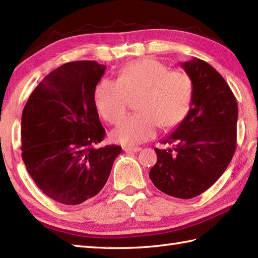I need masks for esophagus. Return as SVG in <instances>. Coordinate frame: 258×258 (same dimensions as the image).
Returning <instances> with one entry per match:
<instances>
[{
	"label": "esophagus",
	"instance_id": "obj_1",
	"mask_svg": "<svg viewBox=\"0 0 258 258\" xmlns=\"http://www.w3.org/2000/svg\"><path fill=\"white\" fill-rule=\"evenodd\" d=\"M126 153H136L141 151V147L138 146H125L123 149Z\"/></svg>",
	"mask_w": 258,
	"mask_h": 258
}]
</instances>
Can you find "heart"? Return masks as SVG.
<instances>
[{"label":"heart","mask_w":258,"mask_h":258,"mask_svg":"<svg viewBox=\"0 0 258 258\" xmlns=\"http://www.w3.org/2000/svg\"><path fill=\"white\" fill-rule=\"evenodd\" d=\"M139 94L135 108L112 132V139L123 145H138L154 138L158 126H176L189 112L193 83L182 70H168L154 58H141L120 69L117 81L103 79L94 92L98 114L107 123L124 117L128 96Z\"/></svg>","instance_id":"b5f03b06"}]
</instances>
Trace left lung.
<instances>
[{
    "mask_svg": "<svg viewBox=\"0 0 258 258\" xmlns=\"http://www.w3.org/2000/svg\"><path fill=\"white\" fill-rule=\"evenodd\" d=\"M180 67L193 83L189 112L155 149L150 178L163 193L188 200L204 193L225 172L236 150L237 102L223 76L197 57Z\"/></svg>",
    "mask_w": 258,
    "mask_h": 258,
    "instance_id": "8db88e82",
    "label": "left lung"
}]
</instances>
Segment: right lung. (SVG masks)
<instances>
[{"instance_id": "obj_1", "label": "right lung", "mask_w": 258, "mask_h": 258, "mask_svg": "<svg viewBox=\"0 0 258 258\" xmlns=\"http://www.w3.org/2000/svg\"><path fill=\"white\" fill-rule=\"evenodd\" d=\"M106 67L95 61L65 63L33 91L22 113V158L43 193L64 205L98 194L122 147H95L106 132L94 101Z\"/></svg>"}]
</instances>
